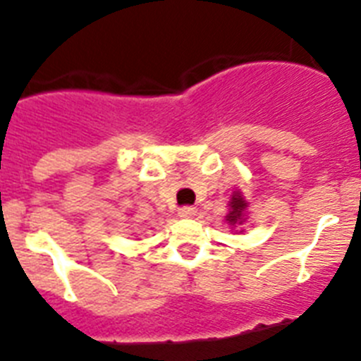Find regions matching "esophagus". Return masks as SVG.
I'll list each match as a JSON object with an SVG mask.
<instances>
[{"mask_svg":"<svg viewBox=\"0 0 361 361\" xmlns=\"http://www.w3.org/2000/svg\"><path fill=\"white\" fill-rule=\"evenodd\" d=\"M197 209L193 206H183V208L178 209V216L180 219H191V216H195Z\"/></svg>","mask_w":361,"mask_h":361,"instance_id":"1","label":"esophagus"}]
</instances>
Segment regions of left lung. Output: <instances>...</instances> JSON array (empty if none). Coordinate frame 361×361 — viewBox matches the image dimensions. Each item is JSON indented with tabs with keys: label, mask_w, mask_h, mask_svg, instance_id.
I'll list each match as a JSON object with an SVG mask.
<instances>
[{
	"label": "left lung",
	"mask_w": 361,
	"mask_h": 361,
	"mask_svg": "<svg viewBox=\"0 0 361 361\" xmlns=\"http://www.w3.org/2000/svg\"><path fill=\"white\" fill-rule=\"evenodd\" d=\"M245 208H247V202L242 199L240 193H235V195L231 197V202H229V213L228 216H226V220H228L231 226L242 224V222H244Z\"/></svg>",
	"instance_id": "8db88e82"
}]
</instances>
